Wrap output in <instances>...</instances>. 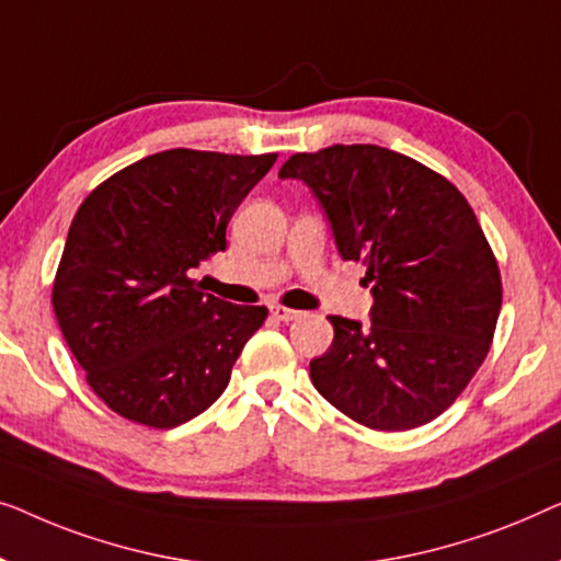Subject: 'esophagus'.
Instances as JSON below:
<instances>
[{
	"label": "esophagus",
	"instance_id": "1",
	"mask_svg": "<svg viewBox=\"0 0 561 561\" xmlns=\"http://www.w3.org/2000/svg\"><path fill=\"white\" fill-rule=\"evenodd\" d=\"M272 314H274V318H277V320H282V322H291V320H297L302 312L289 310V307H282V305H274V307H272Z\"/></svg>",
	"mask_w": 561,
	"mask_h": 561
}]
</instances>
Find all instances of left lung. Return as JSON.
Masks as SVG:
<instances>
[{
  "instance_id": "1",
  "label": "left lung",
  "mask_w": 561,
  "mask_h": 561,
  "mask_svg": "<svg viewBox=\"0 0 561 561\" xmlns=\"http://www.w3.org/2000/svg\"><path fill=\"white\" fill-rule=\"evenodd\" d=\"M279 178L310 187L374 295L370 325L330 314L333 343L310 360L314 389L370 430L437 420L491 351L503 299L470 203L435 170L378 145L291 154Z\"/></svg>"
}]
</instances>
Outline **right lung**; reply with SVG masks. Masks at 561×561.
Here are the masks:
<instances>
[{"label": "right lung", "mask_w": 561, "mask_h": 561, "mask_svg": "<svg viewBox=\"0 0 561 561\" xmlns=\"http://www.w3.org/2000/svg\"><path fill=\"white\" fill-rule=\"evenodd\" d=\"M277 154L168 149L104 180L70 224L53 310L85 381L154 430L216 401L266 307L231 305L191 274L226 249V226Z\"/></svg>", "instance_id": "right-lung-1"}]
</instances>
